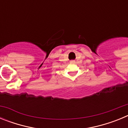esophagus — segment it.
I'll list each match as a JSON object with an SVG mask.
<instances>
[{
	"label": "esophagus",
	"mask_w": 128,
	"mask_h": 128,
	"mask_svg": "<svg viewBox=\"0 0 128 128\" xmlns=\"http://www.w3.org/2000/svg\"><path fill=\"white\" fill-rule=\"evenodd\" d=\"M70 63H75L76 62H75V60H71L70 62Z\"/></svg>",
	"instance_id": "34e87169"
}]
</instances>
